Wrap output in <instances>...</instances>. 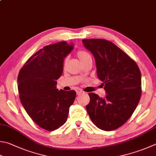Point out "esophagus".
I'll return each mask as SVG.
<instances>
[{
	"mask_svg": "<svg viewBox=\"0 0 156 156\" xmlns=\"http://www.w3.org/2000/svg\"><path fill=\"white\" fill-rule=\"evenodd\" d=\"M76 92H77V94L79 95V94H81V93H83V91H82L80 89H77V90H76Z\"/></svg>",
	"mask_w": 156,
	"mask_h": 156,
	"instance_id": "esophagus-1",
	"label": "esophagus"
}]
</instances>
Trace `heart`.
Listing matches in <instances>:
<instances>
[{
	"label": "heart",
	"mask_w": 156,
	"mask_h": 156,
	"mask_svg": "<svg viewBox=\"0 0 156 156\" xmlns=\"http://www.w3.org/2000/svg\"><path fill=\"white\" fill-rule=\"evenodd\" d=\"M77 55L79 60L81 61L82 64H83L88 60H92V56L88 51L86 50H79L77 53ZM67 62V58H65L64 60V66H65Z\"/></svg>",
	"instance_id": "1"
}]
</instances>
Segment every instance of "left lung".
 <instances>
[{"instance_id":"1","label":"left lung","mask_w":156,"mask_h":156,"mask_svg":"<svg viewBox=\"0 0 156 156\" xmlns=\"http://www.w3.org/2000/svg\"><path fill=\"white\" fill-rule=\"evenodd\" d=\"M95 58L97 75L102 81L105 98L89 93L86 110L98 128L111 131L128 121L141 96V73L132 58L112 42L102 39L82 40Z\"/></svg>"}]
</instances>
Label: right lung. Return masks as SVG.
<instances>
[{"mask_svg": "<svg viewBox=\"0 0 156 156\" xmlns=\"http://www.w3.org/2000/svg\"><path fill=\"white\" fill-rule=\"evenodd\" d=\"M73 44L62 41L43 47L26 61L20 70L17 88L26 113L44 130L52 131L67 120L76 97L75 90L60 91L57 81L63 72L64 58Z\"/></svg>", "mask_w": 156, "mask_h": 156, "instance_id": "1", "label": "right lung"}]
</instances>
